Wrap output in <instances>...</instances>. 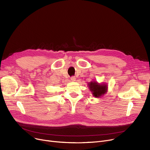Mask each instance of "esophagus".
<instances>
[{
	"label": "esophagus",
	"instance_id": "esophagus-1",
	"mask_svg": "<svg viewBox=\"0 0 150 150\" xmlns=\"http://www.w3.org/2000/svg\"><path fill=\"white\" fill-rule=\"evenodd\" d=\"M70 79H71V81H75L76 80V78H75V76H73L71 77Z\"/></svg>",
	"mask_w": 150,
	"mask_h": 150
}]
</instances>
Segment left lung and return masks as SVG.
Listing matches in <instances>:
<instances>
[{"label": "left lung", "mask_w": 150, "mask_h": 150, "mask_svg": "<svg viewBox=\"0 0 150 150\" xmlns=\"http://www.w3.org/2000/svg\"><path fill=\"white\" fill-rule=\"evenodd\" d=\"M88 86L93 96L96 98L103 96L108 91V86L106 84H99L96 81L90 82L88 83Z\"/></svg>", "instance_id": "8db88e82"}]
</instances>
